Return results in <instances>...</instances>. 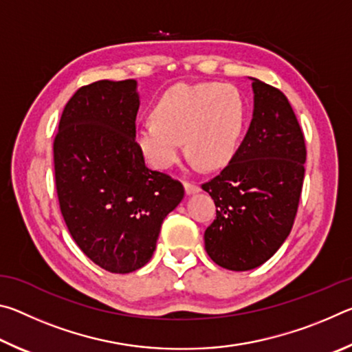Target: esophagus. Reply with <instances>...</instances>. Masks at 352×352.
<instances>
[{"label":"esophagus","mask_w":352,"mask_h":352,"mask_svg":"<svg viewBox=\"0 0 352 352\" xmlns=\"http://www.w3.org/2000/svg\"><path fill=\"white\" fill-rule=\"evenodd\" d=\"M184 190H186V194H195V192H200V186L197 183H192V182H184Z\"/></svg>","instance_id":"obj_1"}]
</instances>
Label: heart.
I'll return each mask as SVG.
<instances>
[{
  "label": "heart",
  "mask_w": 352,
  "mask_h": 352,
  "mask_svg": "<svg viewBox=\"0 0 352 352\" xmlns=\"http://www.w3.org/2000/svg\"><path fill=\"white\" fill-rule=\"evenodd\" d=\"M152 121L136 130V146L155 169H170L182 141L195 163L220 169L231 162L247 122V105L230 83H177L152 109Z\"/></svg>",
  "instance_id": "1"
}]
</instances>
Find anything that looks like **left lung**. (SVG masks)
<instances>
[{"label":"left lung","instance_id":"1","mask_svg":"<svg viewBox=\"0 0 352 352\" xmlns=\"http://www.w3.org/2000/svg\"><path fill=\"white\" fill-rule=\"evenodd\" d=\"M253 80L250 129L228 166L201 184L216 204L205 248L223 269L252 270L287 239L305 180L306 142L295 111L278 88Z\"/></svg>","mask_w":352,"mask_h":352}]
</instances>
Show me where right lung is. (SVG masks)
<instances>
[{"instance_id": "add662e5", "label": "right lung", "mask_w": 352, "mask_h": 352, "mask_svg": "<svg viewBox=\"0 0 352 352\" xmlns=\"http://www.w3.org/2000/svg\"><path fill=\"white\" fill-rule=\"evenodd\" d=\"M136 80H98L65 105L54 138L58 205L69 234L94 264L130 273L152 258L164 217L184 188L148 169L136 146Z\"/></svg>"}]
</instances>
